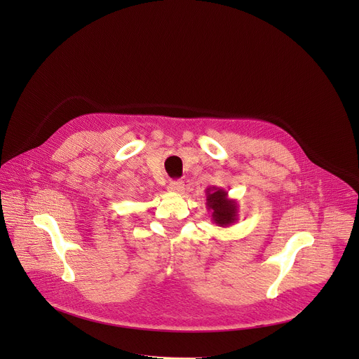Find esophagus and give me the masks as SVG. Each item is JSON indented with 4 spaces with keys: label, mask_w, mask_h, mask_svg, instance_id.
Wrapping results in <instances>:
<instances>
[{
    "label": "esophagus",
    "mask_w": 359,
    "mask_h": 359,
    "mask_svg": "<svg viewBox=\"0 0 359 359\" xmlns=\"http://www.w3.org/2000/svg\"><path fill=\"white\" fill-rule=\"evenodd\" d=\"M184 189V183L182 180H172L168 184V190L173 193H182Z\"/></svg>",
    "instance_id": "34e87169"
}]
</instances>
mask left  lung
<instances>
[{"instance_id": "1", "label": "left lung", "mask_w": 359, "mask_h": 359, "mask_svg": "<svg viewBox=\"0 0 359 359\" xmlns=\"http://www.w3.org/2000/svg\"><path fill=\"white\" fill-rule=\"evenodd\" d=\"M206 204L216 226L230 227L238 220L237 201L229 198V191L224 189L216 186L206 189Z\"/></svg>"}]
</instances>
